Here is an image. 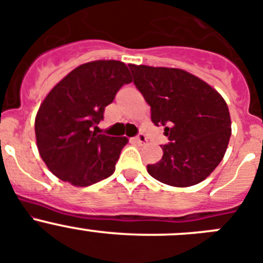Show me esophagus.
<instances>
[{
    "label": "esophagus",
    "mask_w": 263,
    "mask_h": 263,
    "mask_svg": "<svg viewBox=\"0 0 263 263\" xmlns=\"http://www.w3.org/2000/svg\"><path fill=\"white\" fill-rule=\"evenodd\" d=\"M134 140H135V143H137V144H139V145H143V144H145L146 141H148V139H146L145 135L140 134V135H139V136L135 137Z\"/></svg>",
    "instance_id": "esophagus-1"
}]
</instances>
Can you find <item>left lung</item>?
Segmentation results:
<instances>
[{"label":"left lung","instance_id":"left-lung-1","mask_svg":"<svg viewBox=\"0 0 263 263\" xmlns=\"http://www.w3.org/2000/svg\"><path fill=\"white\" fill-rule=\"evenodd\" d=\"M134 82L151 106L156 126L170 143L164 156L146 166L153 178L174 187L204 181L223 160L231 137V115L224 98L183 69L129 64Z\"/></svg>","mask_w":263,"mask_h":263}]
</instances>
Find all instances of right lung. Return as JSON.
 I'll return each instance as SVG.
<instances>
[{"label": "right lung", "mask_w": 263, "mask_h": 263, "mask_svg": "<svg viewBox=\"0 0 263 263\" xmlns=\"http://www.w3.org/2000/svg\"><path fill=\"white\" fill-rule=\"evenodd\" d=\"M132 82L118 60L85 63L59 81L40 103L35 118L39 155L61 181L86 187L110 177L128 139L91 131L124 84Z\"/></svg>", "instance_id": "1"}]
</instances>
